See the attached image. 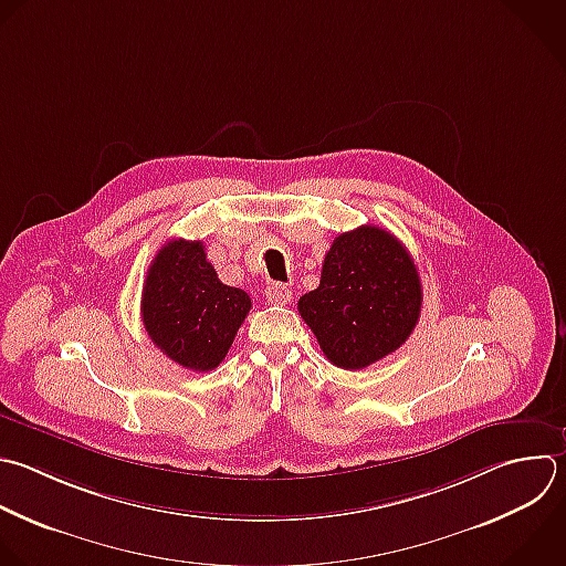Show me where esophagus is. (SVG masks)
<instances>
[{
	"mask_svg": "<svg viewBox=\"0 0 566 566\" xmlns=\"http://www.w3.org/2000/svg\"><path fill=\"white\" fill-rule=\"evenodd\" d=\"M265 298L272 303V305H287L290 298H292V290L283 283H270L265 287Z\"/></svg>",
	"mask_w": 566,
	"mask_h": 566,
	"instance_id": "obj_1",
	"label": "esophagus"
}]
</instances>
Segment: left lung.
Masks as SVG:
<instances>
[{
  "instance_id": "1",
  "label": "left lung",
  "mask_w": 566,
  "mask_h": 566,
  "mask_svg": "<svg viewBox=\"0 0 566 566\" xmlns=\"http://www.w3.org/2000/svg\"><path fill=\"white\" fill-rule=\"evenodd\" d=\"M422 305L420 276L405 245L382 228L360 226L334 239L321 283L298 301L329 363L363 369L396 352Z\"/></svg>"
}]
</instances>
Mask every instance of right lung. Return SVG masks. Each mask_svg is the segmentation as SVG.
<instances>
[{"mask_svg": "<svg viewBox=\"0 0 566 566\" xmlns=\"http://www.w3.org/2000/svg\"><path fill=\"white\" fill-rule=\"evenodd\" d=\"M252 307L250 296L223 285L201 241H168L148 268L142 318L150 340L192 371L214 369Z\"/></svg>", "mask_w": 566, "mask_h": 566, "instance_id": "obj_1", "label": "right lung"}]
</instances>
